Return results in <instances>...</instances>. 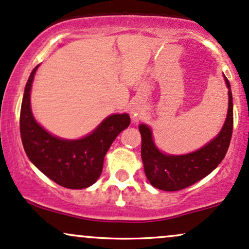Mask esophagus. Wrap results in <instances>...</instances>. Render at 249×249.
Masks as SVG:
<instances>
[{
	"label": "esophagus",
	"mask_w": 249,
	"mask_h": 249,
	"mask_svg": "<svg viewBox=\"0 0 249 249\" xmlns=\"http://www.w3.org/2000/svg\"><path fill=\"white\" fill-rule=\"evenodd\" d=\"M134 111H135V110L133 109V119H134V120H138V116H136V114L134 113Z\"/></svg>",
	"instance_id": "esophagus-1"
}]
</instances>
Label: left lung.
I'll list each match as a JSON object with an SVG mask.
<instances>
[{
  "label": "left lung",
  "mask_w": 249,
  "mask_h": 249,
  "mask_svg": "<svg viewBox=\"0 0 249 249\" xmlns=\"http://www.w3.org/2000/svg\"><path fill=\"white\" fill-rule=\"evenodd\" d=\"M225 81L228 88V113L225 124L216 138L196 152L186 155L163 154L156 148L150 128L140 124L141 158L146 177L153 187L166 192L180 191L207 177L223 160L233 133V97L226 76Z\"/></svg>",
  "instance_id": "left-lung-1"
}]
</instances>
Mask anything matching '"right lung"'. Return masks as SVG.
<instances>
[{"mask_svg":"<svg viewBox=\"0 0 249 249\" xmlns=\"http://www.w3.org/2000/svg\"><path fill=\"white\" fill-rule=\"evenodd\" d=\"M33 69L24 88L19 114L22 144L29 160L57 185L71 189L87 188L102 173L103 160L114 140L130 124L128 114H114L93 133L80 140H63L44 130L33 116L30 89L37 71Z\"/></svg>","mask_w":249,"mask_h":249,"instance_id":"add662e5","label":"right lung"}]
</instances>
